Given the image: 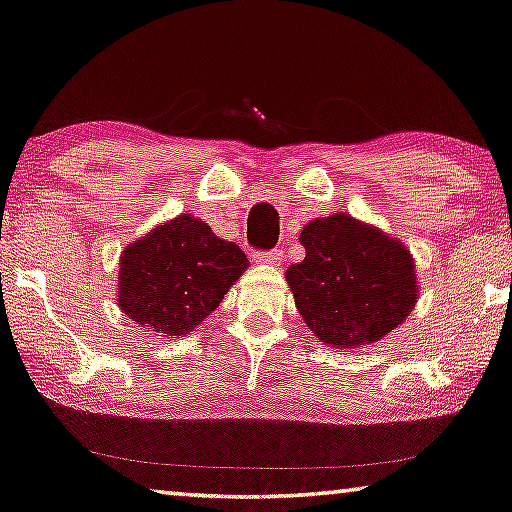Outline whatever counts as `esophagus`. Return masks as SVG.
Listing matches in <instances>:
<instances>
[{
  "label": "esophagus",
  "mask_w": 512,
  "mask_h": 512,
  "mask_svg": "<svg viewBox=\"0 0 512 512\" xmlns=\"http://www.w3.org/2000/svg\"><path fill=\"white\" fill-rule=\"evenodd\" d=\"M255 259L259 264H280V259H283V250H266V253H257Z\"/></svg>",
  "instance_id": "34e87169"
}]
</instances>
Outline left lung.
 I'll use <instances>...</instances> for the list:
<instances>
[{
	"mask_svg": "<svg viewBox=\"0 0 512 512\" xmlns=\"http://www.w3.org/2000/svg\"><path fill=\"white\" fill-rule=\"evenodd\" d=\"M304 262L287 266L294 306L320 343L336 350L378 343L417 304L415 259L383 229L334 213L299 234Z\"/></svg>",
	"mask_w": 512,
	"mask_h": 512,
	"instance_id": "obj_1",
	"label": "left lung"
}]
</instances>
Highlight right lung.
<instances>
[{
	"label": "right lung",
	"instance_id": "add662e5",
	"mask_svg": "<svg viewBox=\"0 0 512 512\" xmlns=\"http://www.w3.org/2000/svg\"><path fill=\"white\" fill-rule=\"evenodd\" d=\"M248 264L236 243L181 213L122 250L115 304L134 325L181 338L220 306Z\"/></svg>",
	"mask_w": 512,
	"mask_h": 512
}]
</instances>
